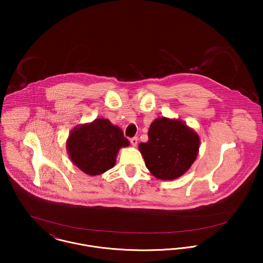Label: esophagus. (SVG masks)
Masks as SVG:
<instances>
[{"mask_svg": "<svg viewBox=\"0 0 263 263\" xmlns=\"http://www.w3.org/2000/svg\"><path fill=\"white\" fill-rule=\"evenodd\" d=\"M138 141H139V139H138L137 137H135V138L130 139V144L133 145V147H137V145H138Z\"/></svg>", "mask_w": 263, "mask_h": 263, "instance_id": "1", "label": "esophagus"}]
</instances>
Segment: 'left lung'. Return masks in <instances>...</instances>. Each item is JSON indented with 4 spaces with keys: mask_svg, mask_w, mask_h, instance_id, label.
Masks as SVG:
<instances>
[{
    "mask_svg": "<svg viewBox=\"0 0 263 263\" xmlns=\"http://www.w3.org/2000/svg\"><path fill=\"white\" fill-rule=\"evenodd\" d=\"M147 143H141L146 167L161 180H173L182 176L194 163L200 140L196 132L175 118L158 117L150 125Z\"/></svg>",
    "mask_w": 263,
    "mask_h": 263,
    "instance_id": "left-lung-1",
    "label": "left lung"
}]
</instances>
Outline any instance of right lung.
<instances>
[{"instance_id":"obj_1","label":"right lung","mask_w":263,"mask_h":263,"mask_svg":"<svg viewBox=\"0 0 263 263\" xmlns=\"http://www.w3.org/2000/svg\"><path fill=\"white\" fill-rule=\"evenodd\" d=\"M128 146L122 129L102 117L76 126L67 140L71 161L90 176L103 174L113 168L118 151Z\"/></svg>"}]
</instances>
